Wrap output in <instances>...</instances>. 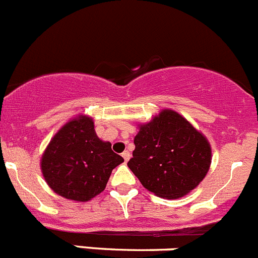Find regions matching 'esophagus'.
<instances>
[{"instance_id": "obj_1", "label": "esophagus", "mask_w": 258, "mask_h": 258, "mask_svg": "<svg viewBox=\"0 0 258 258\" xmlns=\"http://www.w3.org/2000/svg\"><path fill=\"white\" fill-rule=\"evenodd\" d=\"M122 157H123L124 161L127 162L130 160V157H131V155H130L128 151H123V154H122Z\"/></svg>"}]
</instances>
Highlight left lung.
I'll list each match as a JSON object with an SVG mask.
<instances>
[{"instance_id":"1","label":"left lung","mask_w":258,"mask_h":258,"mask_svg":"<svg viewBox=\"0 0 258 258\" xmlns=\"http://www.w3.org/2000/svg\"><path fill=\"white\" fill-rule=\"evenodd\" d=\"M137 127L134 157L127 165L149 191L177 199L203 181L212 164V147L185 117L166 108Z\"/></svg>"}]
</instances>
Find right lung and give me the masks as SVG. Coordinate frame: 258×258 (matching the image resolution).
<instances>
[{
  "instance_id": "1",
  "label": "right lung",
  "mask_w": 258,
  "mask_h": 258,
  "mask_svg": "<svg viewBox=\"0 0 258 258\" xmlns=\"http://www.w3.org/2000/svg\"><path fill=\"white\" fill-rule=\"evenodd\" d=\"M123 162L111 142L99 139L93 118L78 114L52 136L40 160L50 189L69 201L84 203L101 194L112 170Z\"/></svg>"
}]
</instances>
